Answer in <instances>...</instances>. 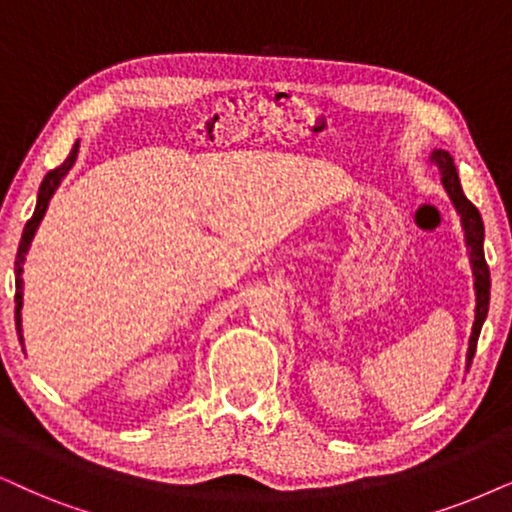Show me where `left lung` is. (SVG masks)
<instances>
[{"label":"left lung","mask_w":512,"mask_h":512,"mask_svg":"<svg viewBox=\"0 0 512 512\" xmlns=\"http://www.w3.org/2000/svg\"><path fill=\"white\" fill-rule=\"evenodd\" d=\"M430 163L437 167L439 174H442V184L446 193H449L451 203L461 215V224L465 231V245L470 250V264H472V276H475V295H477V307H475V323H472V335H470V347H468V366L472 364V357H475L477 349V338H480L482 323L487 319L489 312V290H491V276L487 260H484V224L482 215L475 205L465 198L461 189V179H458L454 158L449 153L432 151Z\"/></svg>","instance_id":"1"}]
</instances>
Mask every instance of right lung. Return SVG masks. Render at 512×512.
Wrapping results in <instances>:
<instances>
[{
    "instance_id": "add662e5",
    "label": "right lung",
    "mask_w": 512,
    "mask_h": 512,
    "mask_svg": "<svg viewBox=\"0 0 512 512\" xmlns=\"http://www.w3.org/2000/svg\"><path fill=\"white\" fill-rule=\"evenodd\" d=\"M77 148H80V141H75L73 151L66 160H63V165H58L56 170L47 172V177L42 179L40 184V193H37V205H35V212H32V217L28 219V224H25L23 229V236H21V243H18V252H16V331H18V340H21L23 345V331H21V307H23V262H25V255H28V248L32 243V238H35V231L40 222L44 219V212L49 208V200L54 196V191L58 189V184H61V179L66 177L70 167L75 165L77 160Z\"/></svg>"
}]
</instances>
